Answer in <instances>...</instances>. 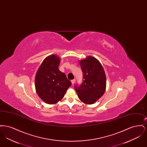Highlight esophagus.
<instances>
[{
  "label": "esophagus",
  "instance_id": "obj_1",
  "mask_svg": "<svg viewBox=\"0 0 147 147\" xmlns=\"http://www.w3.org/2000/svg\"><path fill=\"white\" fill-rule=\"evenodd\" d=\"M71 84H72V85H73V84L75 83V82H76V79H74L71 80Z\"/></svg>",
  "mask_w": 147,
  "mask_h": 147
}]
</instances>
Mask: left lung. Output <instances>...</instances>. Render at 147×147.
I'll list each match as a JSON object with an SVG mask.
<instances>
[{
    "mask_svg": "<svg viewBox=\"0 0 147 147\" xmlns=\"http://www.w3.org/2000/svg\"><path fill=\"white\" fill-rule=\"evenodd\" d=\"M83 71V82L76 85L79 98L85 104H92L101 98L105 92L106 79L105 71L98 59L88 56L79 62Z\"/></svg>",
    "mask_w": 147,
    "mask_h": 147,
    "instance_id": "left-lung-1",
    "label": "left lung"
}]
</instances>
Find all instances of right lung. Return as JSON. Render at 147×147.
<instances>
[{
	"label": "right lung",
	"mask_w": 147,
	"mask_h": 147,
	"mask_svg": "<svg viewBox=\"0 0 147 147\" xmlns=\"http://www.w3.org/2000/svg\"><path fill=\"white\" fill-rule=\"evenodd\" d=\"M60 59L52 55L46 57L35 77V89L38 96L49 104H55L64 97L71 85L65 74L58 69Z\"/></svg>",
	"instance_id": "obj_1"
}]
</instances>
